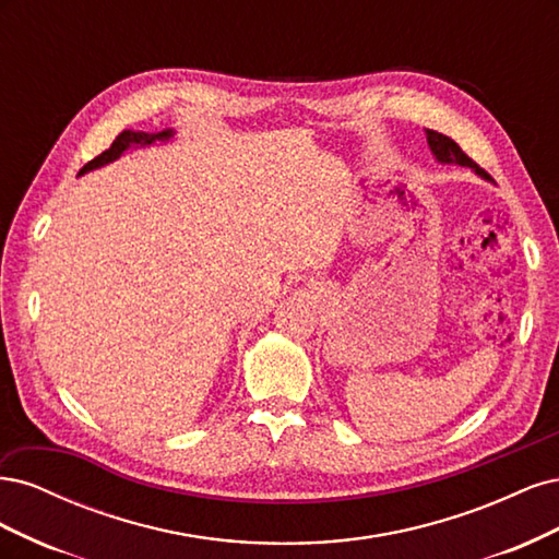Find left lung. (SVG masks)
<instances>
[{
  "label": "left lung",
  "mask_w": 559,
  "mask_h": 559,
  "mask_svg": "<svg viewBox=\"0 0 559 559\" xmlns=\"http://www.w3.org/2000/svg\"><path fill=\"white\" fill-rule=\"evenodd\" d=\"M427 140H429V146H431V151L436 154V158L438 160H443V163H456V165H466V167H473V170H476L480 177H485V179H489V175L483 170V167L478 165V163H473L464 151L460 148V144L456 142H452L450 138H445V134H441V132H436V130H427Z\"/></svg>",
  "instance_id": "obj_1"
}]
</instances>
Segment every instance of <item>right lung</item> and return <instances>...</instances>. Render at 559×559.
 Listing matches in <instances>:
<instances>
[{"mask_svg":"<svg viewBox=\"0 0 559 559\" xmlns=\"http://www.w3.org/2000/svg\"><path fill=\"white\" fill-rule=\"evenodd\" d=\"M170 138H173V132H170V130H163V132H158V134L123 130V132L118 134V138L114 140V144H111L107 151H103V154L95 156L91 163L83 165V170H81V173H88V170H93V167H99V165H105V163L116 160L118 156L123 154V151H126L130 144H151V142H156V140H170Z\"/></svg>","mask_w":559,"mask_h":559,"instance_id":"right-lung-1","label":"right lung"}]
</instances>
